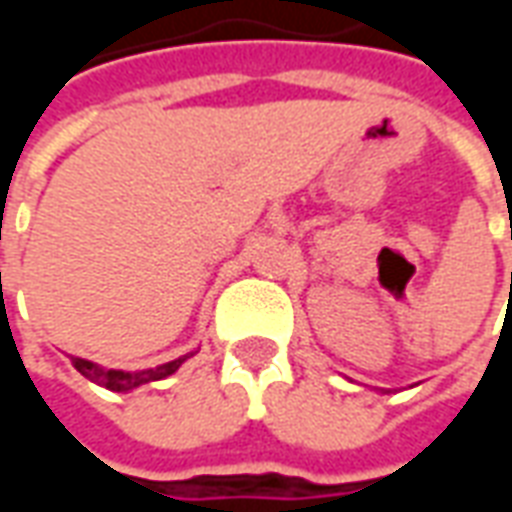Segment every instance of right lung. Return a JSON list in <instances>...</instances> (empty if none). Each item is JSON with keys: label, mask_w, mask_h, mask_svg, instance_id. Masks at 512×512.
Masks as SVG:
<instances>
[{"label": "right lung", "mask_w": 512, "mask_h": 512, "mask_svg": "<svg viewBox=\"0 0 512 512\" xmlns=\"http://www.w3.org/2000/svg\"><path fill=\"white\" fill-rule=\"evenodd\" d=\"M191 354L180 356L175 362H167V365H158L153 370H139V373H123V370H104V367L93 365V362H87V359H76L73 356L71 362L73 367L82 373L84 378H90L98 386H106V389H112V392H128V389H136V386L150 384V381H158V378H167L172 376L175 370H178Z\"/></svg>", "instance_id": "1"}]
</instances>
